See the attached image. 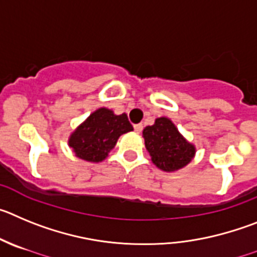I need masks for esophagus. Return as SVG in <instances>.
<instances>
[{"mask_svg": "<svg viewBox=\"0 0 257 257\" xmlns=\"http://www.w3.org/2000/svg\"><path fill=\"white\" fill-rule=\"evenodd\" d=\"M142 129H143L142 124H136V125H134V131L137 132V133H141V132H142Z\"/></svg>", "mask_w": 257, "mask_h": 257, "instance_id": "esophagus-1", "label": "esophagus"}]
</instances>
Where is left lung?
<instances>
[{
  "label": "left lung",
  "instance_id": "1",
  "mask_svg": "<svg viewBox=\"0 0 257 257\" xmlns=\"http://www.w3.org/2000/svg\"><path fill=\"white\" fill-rule=\"evenodd\" d=\"M143 138L152 163L164 172H175L184 168L196 154L195 146L179 133L168 117H157L154 125L146 126Z\"/></svg>",
  "mask_w": 257,
  "mask_h": 257
}]
</instances>
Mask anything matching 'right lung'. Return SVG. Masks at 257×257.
<instances>
[{
  "instance_id": "obj_1",
  "label": "right lung",
  "mask_w": 257,
  "mask_h": 257,
  "mask_svg": "<svg viewBox=\"0 0 257 257\" xmlns=\"http://www.w3.org/2000/svg\"><path fill=\"white\" fill-rule=\"evenodd\" d=\"M132 131L125 114L115 115L112 110L101 107L71 133L69 146L82 160L100 163L114 149L120 136Z\"/></svg>"
}]
</instances>
